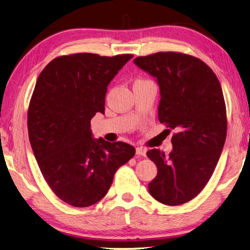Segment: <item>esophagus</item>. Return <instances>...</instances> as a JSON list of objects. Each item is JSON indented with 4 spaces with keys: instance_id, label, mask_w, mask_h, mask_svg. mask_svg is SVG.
<instances>
[{
    "instance_id": "34e87169",
    "label": "esophagus",
    "mask_w": 250,
    "mask_h": 250,
    "mask_svg": "<svg viewBox=\"0 0 250 250\" xmlns=\"http://www.w3.org/2000/svg\"><path fill=\"white\" fill-rule=\"evenodd\" d=\"M136 154L140 155V157H145V155H146V149L141 148V147H137V148H136Z\"/></svg>"
}]
</instances>
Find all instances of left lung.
Instances as JSON below:
<instances>
[{
    "label": "left lung",
    "mask_w": 250,
    "mask_h": 250,
    "mask_svg": "<svg viewBox=\"0 0 250 250\" xmlns=\"http://www.w3.org/2000/svg\"><path fill=\"white\" fill-rule=\"evenodd\" d=\"M134 63L155 78L159 121L176 130L168 155L159 149L147 152L158 168L149 192L161 204L183 205L204 189L223 150L228 123L222 88L208 65L187 54L159 52Z\"/></svg>",
    "instance_id": "1"
}]
</instances>
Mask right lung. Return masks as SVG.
<instances>
[{
	"label": "right lung",
	"instance_id": "obj_1",
	"mask_svg": "<svg viewBox=\"0 0 250 250\" xmlns=\"http://www.w3.org/2000/svg\"><path fill=\"white\" fill-rule=\"evenodd\" d=\"M133 56H60L38 77L28 110L30 145L45 182L70 206L100 201L134 157L133 146L93 138L90 128L96 113L104 114L107 86Z\"/></svg>",
	"mask_w": 250,
	"mask_h": 250
}]
</instances>
